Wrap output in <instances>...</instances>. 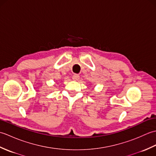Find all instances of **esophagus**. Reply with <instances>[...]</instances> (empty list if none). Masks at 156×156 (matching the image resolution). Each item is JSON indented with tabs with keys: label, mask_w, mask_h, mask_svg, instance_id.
Returning <instances> with one entry per match:
<instances>
[{
	"label": "esophagus",
	"mask_w": 156,
	"mask_h": 156,
	"mask_svg": "<svg viewBox=\"0 0 156 156\" xmlns=\"http://www.w3.org/2000/svg\"><path fill=\"white\" fill-rule=\"evenodd\" d=\"M72 79L75 81H78L80 79V76L78 74H74L72 76Z\"/></svg>",
	"instance_id": "esophagus-1"
}]
</instances>
